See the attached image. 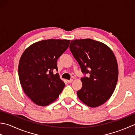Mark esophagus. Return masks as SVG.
<instances>
[{"label":"esophagus","instance_id":"34e87169","mask_svg":"<svg viewBox=\"0 0 135 135\" xmlns=\"http://www.w3.org/2000/svg\"><path fill=\"white\" fill-rule=\"evenodd\" d=\"M73 81V79H70V80H67V82H68V83H71V82H72Z\"/></svg>","mask_w":135,"mask_h":135}]
</instances>
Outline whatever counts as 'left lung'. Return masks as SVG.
<instances>
[{"instance_id": "1", "label": "left lung", "mask_w": 135, "mask_h": 135, "mask_svg": "<svg viewBox=\"0 0 135 135\" xmlns=\"http://www.w3.org/2000/svg\"><path fill=\"white\" fill-rule=\"evenodd\" d=\"M70 49L81 67L90 76L81 79L78 98L90 107L102 105L110 98L118 78V67L113 51L102 42L91 39L71 41Z\"/></svg>"}]
</instances>
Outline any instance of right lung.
Masks as SVG:
<instances>
[{
	"mask_svg": "<svg viewBox=\"0 0 135 135\" xmlns=\"http://www.w3.org/2000/svg\"><path fill=\"white\" fill-rule=\"evenodd\" d=\"M70 40L47 39L27 48L21 56L18 76L24 93L36 104L46 106L58 98L65 86L58 71L57 59L67 49Z\"/></svg>",
	"mask_w": 135,
	"mask_h": 135,
	"instance_id": "1",
	"label": "right lung"
}]
</instances>
